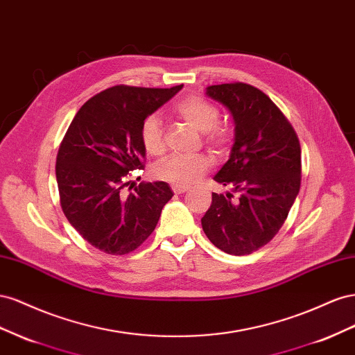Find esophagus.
I'll return each instance as SVG.
<instances>
[{
    "instance_id": "obj_1",
    "label": "esophagus",
    "mask_w": 355,
    "mask_h": 355,
    "mask_svg": "<svg viewBox=\"0 0 355 355\" xmlns=\"http://www.w3.org/2000/svg\"><path fill=\"white\" fill-rule=\"evenodd\" d=\"M187 190H189V187H187V186L172 184V191H174V193H177V195H180V193H184V191H187Z\"/></svg>"
}]
</instances>
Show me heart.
Segmentation results:
<instances>
[{"label": "heart", "instance_id": "heart-1", "mask_svg": "<svg viewBox=\"0 0 355 355\" xmlns=\"http://www.w3.org/2000/svg\"><path fill=\"white\" fill-rule=\"evenodd\" d=\"M175 113L199 132H204L205 143L216 153L226 155L234 143V128L227 123H218L220 111L211 101L200 96H187L178 101ZM139 139L144 150L151 156L164 155L166 148L164 128L157 114H148L139 128ZM212 159L205 155H172L155 166V175L172 184L186 186L193 183L211 168Z\"/></svg>", "mask_w": 355, "mask_h": 355}]
</instances>
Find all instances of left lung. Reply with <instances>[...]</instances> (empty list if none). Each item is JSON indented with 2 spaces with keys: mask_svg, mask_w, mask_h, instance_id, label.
<instances>
[{
  "mask_svg": "<svg viewBox=\"0 0 355 355\" xmlns=\"http://www.w3.org/2000/svg\"><path fill=\"white\" fill-rule=\"evenodd\" d=\"M235 121V143L214 180L235 195L212 193L202 229L221 251H257L284 225L300 189V143L282 111L257 87L225 83L207 87Z\"/></svg>",
  "mask_w": 355,
  "mask_h": 355,
  "instance_id": "8db88e82",
  "label": "left lung"
}]
</instances>
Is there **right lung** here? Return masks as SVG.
Instances as JSON below:
<instances>
[{
	"label": "right lung",
	"instance_id": "1",
	"mask_svg": "<svg viewBox=\"0 0 355 355\" xmlns=\"http://www.w3.org/2000/svg\"><path fill=\"white\" fill-rule=\"evenodd\" d=\"M169 89L117 85L77 111L56 156L60 207L90 245L121 256L153 234L162 208L174 196L165 181L132 188L130 171L144 168L143 120L174 96Z\"/></svg>",
	"mask_w": 355,
	"mask_h": 355
}]
</instances>
